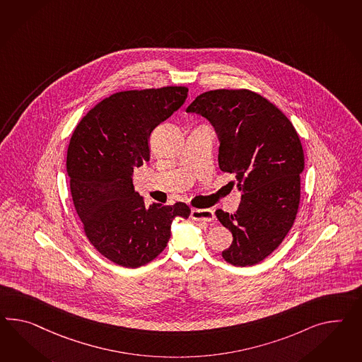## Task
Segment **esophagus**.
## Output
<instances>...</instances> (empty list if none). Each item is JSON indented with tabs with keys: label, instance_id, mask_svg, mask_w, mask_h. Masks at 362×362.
Segmentation results:
<instances>
[{
	"label": "esophagus",
	"instance_id": "1",
	"mask_svg": "<svg viewBox=\"0 0 362 362\" xmlns=\"http://www.w3.org/2000/svg\"><path fill=\"white\" fill-rule=\"evenodd\" d=\"M190 218L193 221H199V222H213L215 219V214H214V210H210V209H204V210L193 209L190 214Z\"/></svg>",
	"mask_w": 362,
	"mask_h": 362
}]
</instances>
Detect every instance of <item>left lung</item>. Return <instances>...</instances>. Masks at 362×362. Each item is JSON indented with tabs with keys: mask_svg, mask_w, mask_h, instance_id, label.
Masks as SVG:
<instances>
[{
	"mask_svg": "<svg viewBox=\"0 0 362 362\" xmlns=\"http://www.w3.org/2000/svg\"><path fill=\"white\" fill-rule=\"evenodd\" d=\"M186 112L211 122L221 141L219 168L235 173L243 190L236 213H215L233 236L223 259L256 265L279 248L297 216L305 168L297 131L276 105L248 89L204 92Z\"/></svg>",
	"mask_w": 362,
	"mask_h": 362,
	"instance_id": "8db88e82",
	"label": "left lung"
}]
</instances>
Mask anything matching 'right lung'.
Here are the masks:
<instances>
[{
	"label": "right lung",
	"mask_w": 362,
	"mask_h": 362,
	"mask_svg": "<svg viewBox=\"0 0 362 362\" xmlns=\"http://www.w3.org/2000/svg\"><path fill=\"white\" fill-rule=\"evenodd\" d=\"M187 92L163 86L112 94L74 131L66 172L74 209L94 248L117 265L139 268L156 259L173 219L190 215L184 202L147 207L132 185L134 169L149 160L151 132L182 106Z\"/></svg>",
	"instance_id": "obj_1"
}]
</instances>
